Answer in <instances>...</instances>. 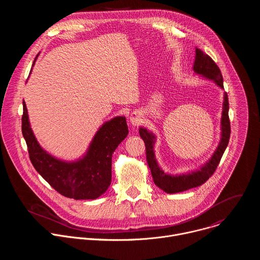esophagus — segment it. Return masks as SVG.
<instances>
[{"instance_id": "1", "label": "esophagus", "mask_w": 260, "mask_h": 260, "mask_svg": "<svg viewBox=\"0 0 260 260\" xmlns=\"http://www.w3.org/2000/svg\"><path fill=\"white\" fill-rule=\"evenodd\" d=\"M129 121L133 125H139L142 122V114L139 111H135L129 115Z\"/></svg>"}]
</instances>
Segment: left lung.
<instances>
[{"mask_svg": "<svg viewBox=\"0 0 260 260\" xmlns=\"http://www.w3.org/2000/svg\"><path fill=\"white\" fill-rule=\"evenodd\" d=\"M193 72L197 75L204 77L206 79L212 80L218 87L224 90L223 78H222L221 72L215 61L201 49L196 48V59L193 63ZM229 98L228 93L223 94V107H222L221 116V138L220 142L214 151L211 158L200 167V169L177 175H171L166 173L158 165L155 152L154 145L156 142V136L148 131L146 127H140L139 134L143 139L146 146V157L148 166L150 168L153 181L157 187L167 193H177L187 189L198 187L204 184L215 172L218 167L220 159L223 155L226 147L229 145L231 137V122L229 118Z\"/></svg>", "mask_w": 260, "mask_h": 260, "instance_id": "1", "label": "left lung"}]
</instances>
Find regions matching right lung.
I'll return each mask as SVG.
<instances>
[{"label":"right lung","mask_w":260,"mask_h":260,"mask_svg":"<svg viewBox=\"0 0 260 260\" xmlns=\"http://www.w3.org/2000/svg\"><path fill=\"white\" fill-rule=\"evenodd\" d=\"M38 55L36 56L32 67ZM22 104L21 131L27 145L29 159L36 171L51 187L66 198L95 200L105 193L112 178V154L128 134L125 117L116 116L104 122L93 136L82 157L66 161L49 154L40 146L30 128L24 101Z\"/></svg>","instance_id":"obj_1"}]
</instances>
